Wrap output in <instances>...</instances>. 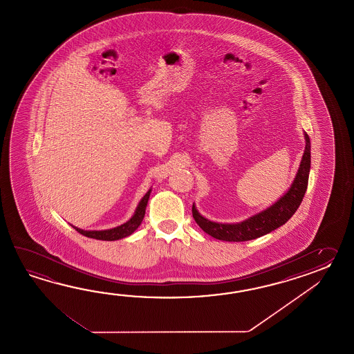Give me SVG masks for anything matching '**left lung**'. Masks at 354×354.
<instances>
[{
  "label": "left lung",
  "mask_w": 354,
  "mask_h": 354,
  "mask_svg": "<svg viewBox=\"0 0 354 354\" xmlns=\"http://www.w3.org/2000/svg\"><path fill=\"white\" fill-rule=\"evenodd\" d=\"M305 140H306V147H305V151L299 167V172L296 174L294 183L287 191L286 195L282 196L277 203H273L267 210L262 211L238 224H218V223L210 221L201 216L194 205L192 216L195 218L197 225L212 238L225 241H252L266 234L271 233L272 230L283 225L299 209L308 188L310 163H311L310 138L308 134H305Z\"/></svg>",
  "instance_id": "8db88e82"
}]
</instances>
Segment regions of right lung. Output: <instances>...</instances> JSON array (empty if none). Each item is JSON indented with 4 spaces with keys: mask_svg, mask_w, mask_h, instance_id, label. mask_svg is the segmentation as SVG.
<instances>
[{
    "mask_svg": "<svg viewBox=\"0 0 354 354\" xmlns=\"http://www.w3.org/2000/svg\"><path fill=\"white\" fill-rule=\"evenodd\" d=\"M151 191L149 189L143 198L140 200V203L136 207V214L134 216L130 218L129 221H127L125 224L118 226V227H113V229H109V230H101V232H87V230H81L78 227H75V230L80 234H82L84 236H88V238H93V239H98V241H118V239H122L125 236H129L130 234L134 233L138 226L142 224L143 221L144 215H145V207H147V203L149 200V196H151Z\"/></svg>",
    "mask_w": 354,
    "mask_h": 354,
    "instance_id": "obj_1",
    "label": "right lung"
}]
</instances>
